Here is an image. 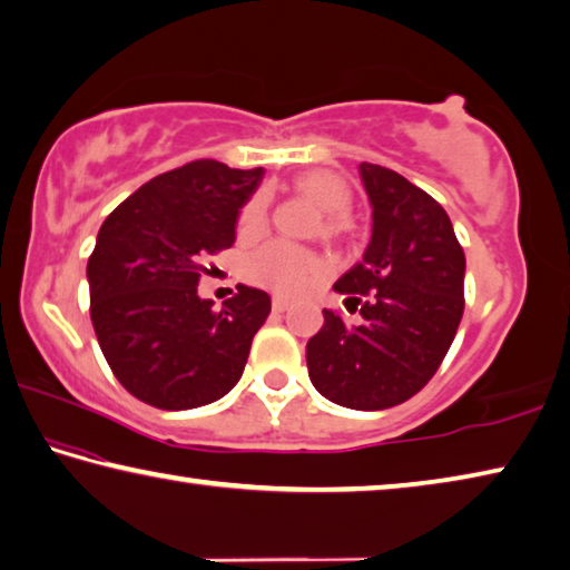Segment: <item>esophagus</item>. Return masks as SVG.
I'll return each mask as SVG.
<instances>
[{
  "instance_id": "1",
  "label": "esophagus",
  "mask_w": 570,
  "mask_h": 570,
  "mask_svg": "<svg viewBox=\"0 0 570 570\" xmlns=\"http://www.w3.org/2000/svg\"><path fill=\"white\" fill-rule=\"evenodd\" d=\"M287 307H291V303H287L285 297H279V295L273 297V311H275V313H285Z\"/></svg>"
}]
</instances>
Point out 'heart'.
I'll return each instance as SVG.
<instances>
[{
    "label": "heart",
    "mask_w": 570,
    "mask_h": 570,
    "mask_svg": "<svg viewBox=\"0 0 570 570\" xmlns=\"http://www.w3.org/2000/svg\"><path fill=\"white\" fill-rule=\"evenodd\" d=\"M295 189L311 199L315 207L323 209V237H337L347 227V209L353 205V189L347 179L333 169L315 167L295 177ZM267 223V199L265 195H255L247 199L243 213L237 217V229L243 237H253L263 233ZM317 259L295 245L269 243L259 247L255 255L247 257L245 273L259 285L273 287L279 295H295L317 275Z\"/></svg>",
    "instance_id": "obj_1"
}]
</instances>
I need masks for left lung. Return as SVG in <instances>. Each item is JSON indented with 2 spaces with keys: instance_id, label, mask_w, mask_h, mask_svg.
<instances>
[{
  "instance_id": "8db88e82",
  "label": "left lung",
  "mask_w": 570,
  "mask_h": 570,
  "mask_svg": "<svg viewBox=\"0 0 570 570\" xmlns=\"http://www.w3.org/2000/svg\"><path fill=\"white\" fill-rule=\"evenodd\" d=\"M373 207L363 259L333 285L353 325L323 311L325 325L307 341V373L325 395L353 411H385L431 381L463 317L465 255L451 217L421 187L393 169L361 163Z\"/></svg>"
}]
</instances>
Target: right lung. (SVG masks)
Wrapping results in <instances>:
<instances>
[{
	"mask_svg": "<svg viewBox=\"0 0 570 570\" xmlns=\"http://www.w3.org/2000/svg\"><path fill=\"white\" fill-rule=\"evenodd\" d=\"M265 169L195 159L149 179L99 227L89 315L129 393L163 411L215 403L237 385L269 295L237 285L223 311L197 295L203 259L233 247L237 215Z\"/></svg>",
	"mask_w": 570,
	"mask_h": 570,
	"instance_id": "add662e5",
	"label": "right lung"
}]
</instances>
